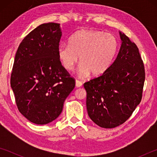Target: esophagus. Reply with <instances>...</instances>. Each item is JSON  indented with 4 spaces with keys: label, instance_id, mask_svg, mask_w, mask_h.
Returning <instances> with one entry per match:
<instances>
[{
    "label": "esophagus",
    "instance_id": "1",
    "mask_svg": "<svg viewBox=\"0 0 157 157\" xmlns=\"http://www.w3.org/2000/svg\"><path fill=\"white\" fill-rule=\"evenodd\" d=\"M75 85L77 87H81L82 86V82L78 80V79H76L75 81Z\"/></svg>",
    "mask_w": 157,
    "mask_h": 157
}]
</instances>
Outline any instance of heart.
<instances>
[{
	"mask_svg": "<svg viewBox=\"0 0 157 157\" xmlns=\"http://www.w3.org/2000/svg\"><path fill=\"white\" fill-rule=\"evenodd\" d=\"M118 46V41L113 34L82 30L71 37L69 45H60L57 54L66 70H73L79 57V75L85 77L91 73L92 75L97 76L104 73L109 67Z\"/></svg>",
	"mask_w": 157,
	"mask_h": 157,
	"instance_id": "heart-1",
	"label": "heart"
}]
</instances>
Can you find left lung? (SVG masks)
Wrapping results in <instances>:
<instances>
[{
    "label": "left lung",
    "mask_w": 157,
    "mask_h": 157,
    "mask_svg": "<svg viewBox=\"0 0 157 157\" xmlns=\"http://www.w3.org/2000/svg\"><path fill=\"white\" fill-rule=\"evenodd\" d=\"M120 36L121 46L112 64L84 84L88 115L103 128L124 123L142 99L145 73L139 48L121 32Z\"/></svg>",
    "instance_id": "obj_1"
}]
</instances>
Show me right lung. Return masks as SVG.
<instances>
[{
    "label": "right lung",
    "instance_id": "1",
    "mask_svg": "<svg viewBox=\"0 0 157 157\" xmlns=\"http://www.w3.org/2000/svg\"><path fill=\"white\" fill-rule=\"evenodd\" d=\"M61 37L60 24L44 23L23 39L15 55L10 84L16 104L23 116L37 124L60 115L75 86L58 57Z\"/></svg>",
    "mask_w": 157,
    "mask_h": 157
}]
</instances>
